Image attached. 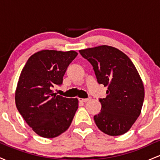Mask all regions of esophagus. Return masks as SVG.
Returning a JSON list of instances; mask_svg holds the SVG:
<instances>
[{"instance_id":"esophagus-1","label":"esophagus","mask_w":160,"mask_h":160,"mask_svg":"<svg viewBox=\"0 0 160 160\" xmlns=\"http://www.w3.org/2000/svg\"><path fill=\"white\" fill-rule=\"evenodd\" d=\"M90 100V98H79V101L82 102H86Z\"/></svg>"}]
</instances>
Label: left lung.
Instances as JSON below:
<instances>
[{"mask_svg":"<svg viewBox=\"0 0 160 160\" xmlns=\"http://www.w3.org/2000/svg\"><path fill=\"white\" fill-rule=\"evenodd\" d=\"M80 54L92 66L97 82L107 86L102 109L94 116L96 126L111 136L123 135L140 115L144 89L137 69L122 51L109 46L82 49Z\"/></svg>","mask_w":160,"mask_h":160,"instance_id":"8db88e82","label":"left lung"}]
</instances>
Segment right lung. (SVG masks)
Wrapping results in <instances>:
<instances>
[{
  "label": "right lung",
  "instance_id": "right-lung-1",
  "mask_svg": "<svg viewBox=\"0 0 160 160\" xmlns=\"http://www.w3.org/2000/svg\"><path fill=\"white\" fill-rule=\"evenodd\" d=\"M78 53L41 50L28 59L16 91V105L33 131L52 138L69 128L78 108V98L53 93L61 86L66 70Z\"/></svg>",
  "mask_w": 160,
  "mask_h": 160
}]
</instances>
